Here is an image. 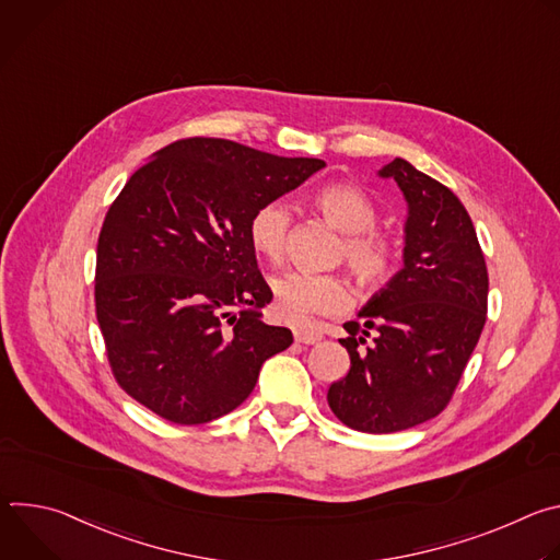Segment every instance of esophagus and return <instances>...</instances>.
<instances>
[{"instance_id": "esophagus-1", "label": "esophagus", "mask_w": 560, "mask_h": 560, "mask_svg": "<svg viewBox=\"0 0 560 560\" xmlns=\"http://www.w3.org/2000/svg\"><path fill=\"white\" fill-rule=\"evenodd\" d=\"M294 341L305 343V346H314V343L322 341V335L314 332V330H307V328H294Z\"/></svg>"}]
</instances>
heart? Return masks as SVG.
<instances>
[{"instance_id":"b5f03b06","label":"heart","mask_w":560,"mask_h":560,"mask_svg":"<svg viewBox=\"0 0 560 560\" xmlns=\"http://www.w3.org/2000/svg\"><path fill=\"white\" fill-rule=\"evenodd\" d=\"M314 208L343 232L341 257L363 288H378L392 270L394 246L374 230L376 206L352 184H330L314 195ZM290 210L283 201L264 203L250 219V244L272 264H281L288 250ZM275 314L288 324H305L316 314H337L352 301L350 288L339 275L285 272L272 281Z\"/></svg>"}]
</instances>
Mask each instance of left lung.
<instances>
[{
  "instance_id": "left-lung-1",
  "label": "left lung",
  "mask_w": 560,
  "mask_h": 560,
  "mask_svg": "<svg viewBox=\"0 0 560 560\" xmlns=\"http://www.w3.org/2000/svg\"><path fill=\"white\" fill-rule=\"evenodd\" d=\"M408 203L404 268L359 310L339 343L350 372L328 404L352 430L389 434L443 412L488 314V268L458 197L406 159L376 173Z\"/></svg>"
}]
</instances>
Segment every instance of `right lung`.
<instances>
[{
	"mask_svg": "<svg viewBox=\"0 0 560 560\" xmlns=\"http://www.w3.org/2000/svg\"><path fill=\"white\" fill-rule=\"evenodd\" d=\"M322 168V159L192 137L128 179L100 232L95 305L113 374L135 401L179 425L214 421L290 348L288 328L261 322L272 292L250 219Z\"/></svg>",
	"mask_w": 560,
	"mask_h": 560,
	"instance_id": "obj_1",
	"label": "right lung"
}]
</instances>
